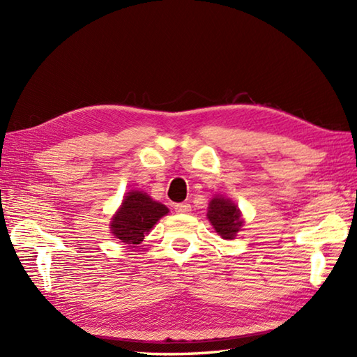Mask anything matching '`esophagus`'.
Here are the masks:
<instances>
[{"label": "esophagus", "mask_w": 357, "mask_h": 357, "mask_svg": "<svg viewBox=\"0 0 357 357\" xmlns=\"http://www.w3.org/2000/svg\"><path fill=\"white\" fill-rule=\"evenodd\" d=\"M174 211L181 215H185V213H190L192 211V206L188 202H179V204H174Z\"/></svg>", "instance_id": "34e87169"}]
</instances>
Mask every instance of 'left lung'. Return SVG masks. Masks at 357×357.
<instances>
[{"mask_svg":"<svg viewBox=\"0 0 357 357\" xmlns=\"http://www.w3.org/2000/svg\"><path fill=\"white\" fill-rule=\"evenodd\" d=\"M207 218L210 224L219 236L224 239H234L236 233L244 225V221L241 218V211L236 204L233 201L222 198V196H215L208 204Z\"/></svg>","mask_w":357,"mask_h":357,"instance_id":"left-lung-1","label":"left lung"}]
</instances>
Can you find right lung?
Here are the masks:
<instances>
[{
	"mask_svg": "<svg viewBox=\"0 0 357 357\" xmlns=\"http://www.w3.org/2000/svg\"><path fill=\"white\" fill-rule=\"evenodd\" d=\"M169 213L164 204L156 202L147 193L128 192L119 210L112 218L110 229L113 236L128 245H138L153 225Z\"/></svg>",
	"mask_w": 357,
	"mask_h": 357,
	"instance_id": "obj_1",
	"label": "right lung"
}]
</instances>
